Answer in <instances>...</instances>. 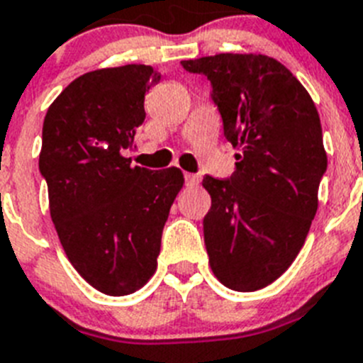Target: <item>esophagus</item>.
I'll list each match as a JSON object with an SVG mask.
<instances>
[{
	"label": "esophagus",
	"instance_id": "obj_1",
	"mask_svg": "<svg viewBox=\"0 0 363 363\" xmlns=\"http://www.w3.org/2000/svg\"><path fill=\"white\" fill-rule=\"evenodd\" d=\"M184 181H186V186L199 184V177H197V175H194V173H184Z\"/></svg>",
	"mask_w": 363,
	"mask_h": 363
}]
</instances>
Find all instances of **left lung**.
<instances>
[{
	"mask_svg": "<svg viewBox=\"0 0 363 363\" xmlns=\"http://www.w3.org/2000/svg\"><path fill=\"white\" fill-rule=\"evenodd\" d=\"M181 64L210 80L226 140L239 150L232 177L203 179L212 197L203 220L210 267L232 291H259L291 267L316 216L327 169L320 115L270 56L223 52Z\"/></svg>",
	"mask_w": 363,
	"mask_h": 363,
	"instance_id": "8db88e82",
	"label": "left lung"
}]
</instances>
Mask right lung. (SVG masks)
Listing matches in <instances>:
<instances>
[{
  "label": "right lung",
  "instance_id": "1",
  "mask_svg": "<svg viewBox=\"0 0 363 363\" xmlns=\"http://www.w3.org/2000/svg\"><path fill=\"white\" fill-rule=\"evenodd\" d=\"M159 82L140 64L86 72L43 121L50 219L72 267L107 296L133 294L155 274L164 223L184 184L179 168L151 172L124 157L146 118L144 94Z\"/></svg>",
  "mask_w": 363,
  "mask_h": 363
}]
</instances>
